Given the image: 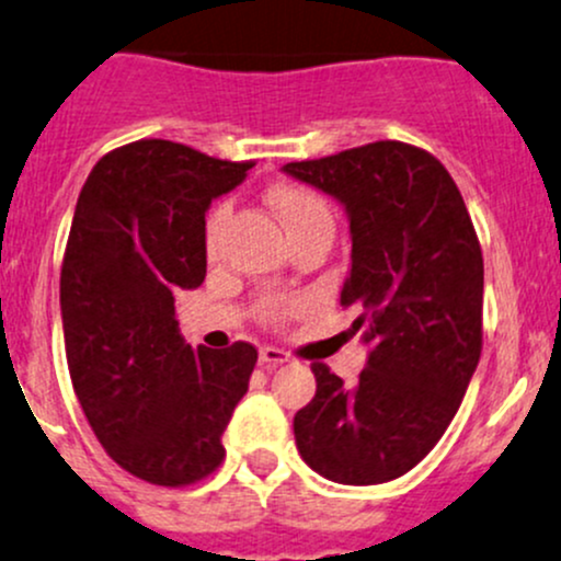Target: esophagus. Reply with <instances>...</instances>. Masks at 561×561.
<instances>
[{"label": "esophagus", "instance_id": "34e87169", "mask_svg": "<svg viewBox=\"0 0 561 561\" xmlns=\"http://www.w3.org/2000/svg\"><path fill=\"white\" fill-rule=\"evenodd\" d=\"M288 360V353L280 351V347H273V345H264L259 347V364L262 366H280Z\"/></svg>", "mask_w": 561, "mask_h": 561}]
</instances>
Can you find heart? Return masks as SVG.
Masks as SVG:
<instances>
[{
    "mask_svg": "<svg viewBox=\"0 0 561 561\" xmlns=\"http://www.w3.org/2000/svg\"><path fill=\"white\" fill-rule=\"evenodd\" d=\"M270 206H273L275 214L280 216L288 238H297L299 232L310 230V227L331 225V210L327 203H323L312 190H305V186H294V184L275 186V190H270ZM225 219H227V206H216L208 214V221H206L208 249H214L216 234H219ZM288 310H291V305H288L286 299H264L262 302V316L267 318V321H280Z\"/></svg>",
    "mask_w": 561,
    "mask_h": 561,
    "instance_id": "obj_1",
    "label": "heart"
}]
</instances>
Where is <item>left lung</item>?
Instances as JSON below:
<instances>
[{
  "instance_id": "obj_1",
  "label": "left lung",
  "mask_w": 561,
  "mask_h": 561,
  "mask_svg": "<svg viewBox=\"0 0 561 561\" xmlns=\"http://www.w3.org/2000/svg\"><path fill=\"white\" fill-rule=\"evenodd\" d=\"M334 197L351 225L342 307L369 345L358 382L312 364L316 396L294 414L302 460L336 484L412 471L455 417L481 355L484 262L447 168L401 141L283 165Z\"/></svg>"
}]
</instances>
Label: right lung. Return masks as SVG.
I'll return each instance as SVG.
<instances>
[{
	"instance_id": "1",
	"label": "right lung",
	"mask_w": 561,
	"mask_h": 561,
	"mask_svg": "<svg viewBox=\"0 0 561 561\" xmlns=\"http://www.w3.org/2000/svg\"><path fill=\"white\" fill-rule=\"evenodd\" d=\"M249 168L149 138L95 162L77 197L61 267L71 385L101 447L149 484L216 471L249 390L256 347L192 351L173 299L206 278V210Z\"/></svg>"
}]
</instances>
